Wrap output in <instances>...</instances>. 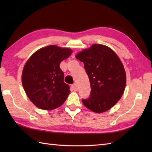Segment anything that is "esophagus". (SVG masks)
<instances>
[{"label":"esophagus","mask_w":152,"mask_h":152,"mask_svg":"<svg viewBox=\"0 0 152 152\" xmlns=\"http://www.w3.org/2000/svg\"><path fill=\"white\" fill-rule=\"evenodd\" d=\"M71 88H72V89L75 91H76L77 90H78V86H77V84H76V83H74V84H72V86H71Z\"/></svg>","instance_id":"obj_1"}]
</instances>
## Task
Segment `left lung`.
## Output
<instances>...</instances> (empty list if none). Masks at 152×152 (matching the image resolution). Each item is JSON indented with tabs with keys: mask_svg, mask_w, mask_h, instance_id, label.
I'll use <instances>...</instances> for the list:
<instances>
[{
	"mask_svg": "<svg viewBox=\"0 0 152 152\" xmlns=\"http://www.w3.org/2000/svg\"><path fill=\"white\" fill-rule=\"evenodd\" d=\"M83 63L91 86L89 98L82 99L87 108L102 113L112 108L124 94L126 73L124 64L110 48L95 44L76 55Z\"/></svg>",
	"mask_w": 152,
	"mask_h": 152,
	"instance_id": "obj_1",
	"label": "left lung"
}]
</instances>
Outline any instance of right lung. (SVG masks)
I'll return each mask as SVG.
<instances>
[{
    "instance_id": "add662e5",
    "label": "right lung",
    "mask_w": 152,
    "mask_h": 152,
    "mask_svg": "<svg viewBox=\"0 0 152 152\" xmlns=\"http://www.w3.org/2000/svg\"><path fill=\"white\" fill-rule=\"evenodd\" d=\"M72 50L50 45L32 55L25 64L21 81L28 98L37 107L46 110L56 109L66 101L70 91L64 82L59 64Z\"/></svg>"
}]
</instances>
